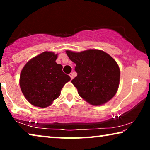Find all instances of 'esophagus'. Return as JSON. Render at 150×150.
<instances>
[{
	"instance_id": "34e87169",
	"label": "esophagus",
	"mask_w": 150,
	"mask_h": 150,
	"mask_svg": "<svg viewBox=\"0 0 150 150\" xmlns=\"http://www.w3.org/2000/svg\"><path fill=\"white\" fill-rule=\"evenodd\" d=\"M69 75V76H70L71 79H73V78H74V74H73V73H70Z\"/></svg>"
}]
</instances>
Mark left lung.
<instances>
[{
  "label": "left lung",
  "instance_id": "obj_1",
  "mask_svg": "<svg viewBox=\"0 0 150 150\" xmlns=\"http://www.w3.org/2000/svg\"><path fill=\"white\" fill-rule=\"evenodd\" d=\"M66 54L76 63L77 76L71 83L81 98L94 106L113 98L120 85V70L109 54L95 49L81 52L67 50Z\"/></svg>",
  "mask_w": 150,
  "mask_h": 150
}]
</instances>
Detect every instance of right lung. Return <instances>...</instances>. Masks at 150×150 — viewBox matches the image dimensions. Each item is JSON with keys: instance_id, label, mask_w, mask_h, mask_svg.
<instances>
[{"instance_id": "obj_1", "label": "right lung", "mask_w": 150, "mask_h": 150, "mask_svg": "<svg viewBox=\"0 0 150 150\" xmlns=\"http://www.w3.org/2000/svg\"><path fill=\"white\" fill-rule=\"evenodd\" d=\"M57 54L44 52L30 59L22 69L20 86L26 99L33 106L46 108L58 98L70 77L56 63Z\"/></svg>"}]
</instances>
